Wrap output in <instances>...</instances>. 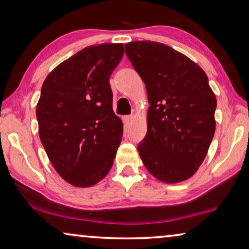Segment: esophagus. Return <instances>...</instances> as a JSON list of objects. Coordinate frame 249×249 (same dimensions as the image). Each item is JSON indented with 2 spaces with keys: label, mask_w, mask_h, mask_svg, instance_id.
<instances>
[{
  "label": "esophagus",
  "mask_w": 249,
  "mask_h": 249,
  "mask_svg": "<svg viewBox=\"0 0 249 249\" xmlns=\"http://www.w3.org/2000/svg\"><path fill=\"white\" fill-rule=\"evenodd\" d=\"M122 120H124V124L125 125H129L132 122V120H134V117L132 115H125V117L122 118Z\"/></svg>",
  "instance_id": "esophagus-1"
}]
</instances>
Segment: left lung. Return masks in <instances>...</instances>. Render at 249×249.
<instances>
[{
    "instance_id": "8db88e82",
    "label": "left lung",
    "mask_w": 249,
    "mask_h": 249,
    "mask_svg": "<svg viewBox=\"0 0 249 249\" xmlns=\"http://www.w3.org/2000/svg\"><path fill=\"white\" fill-rule=\"evenodd\" d=\"M148 97L147 134L138 144L146 169L166 183L188 179L205 159L215 132V95L206 73L165 44L124 45Z\"/></svg>"
}]
</instances>
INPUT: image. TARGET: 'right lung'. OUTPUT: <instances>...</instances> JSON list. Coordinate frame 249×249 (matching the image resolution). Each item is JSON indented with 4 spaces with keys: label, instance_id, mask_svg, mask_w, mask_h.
Instances as JSON below:
<instances>
[{
    "label": "right lung",
    "instance_id": "right-lung-1",
    "mask_svg": "<svg viewBox=\"0 0 249 249\" xmlns=\"http://www.w3.org/2000/svg\"><path fill=\"white\" fill-rule=\"evenodd\" d=\"M124 56L122 44L85 47L59 64L37 104L39 138L67 182L90 187L110 171L124 135L112 108L110 76Z\"/></svg>",
    "mask_w": 249,
    "mask_h": 249
}]
</instances>
